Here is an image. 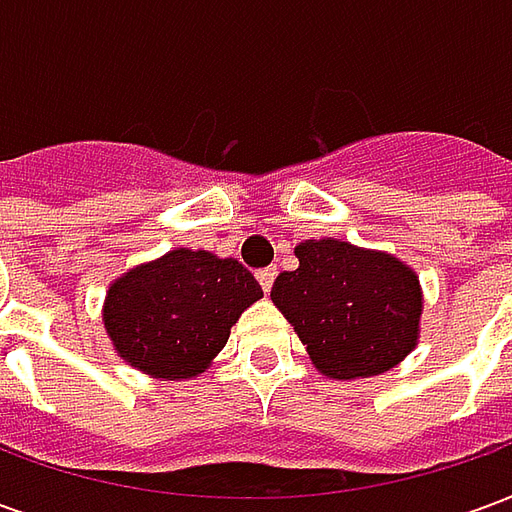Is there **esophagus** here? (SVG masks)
I'll return each mask as SVG.
<instances>
[{
	"label": "esophagus",
	"mask_w": 512,
	"mask_h": 512,
	"mask_svg": "<svg viewBox=\"0 0 512 512\" xmlns=\"http://www.w3.org/2000/svg\"><path fill=\"white\" fill-rule=\"evenodd\" d=\"M274 279H277V268L274 266L257 271V282H260V288L266 290V293H271V288H274Z\"/></svg>",
	"instance_id": "1"
}]
</instances>
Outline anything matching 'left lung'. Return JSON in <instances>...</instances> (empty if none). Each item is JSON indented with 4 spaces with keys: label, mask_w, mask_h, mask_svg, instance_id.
<instances>
[{
    "label": "left lung",
    "mask_w": 512,
    "mask_h": 512,
    "mask_svg": "<svg viewBox=\"0 0 512 512\" xmlns=\"http://www.w3.org/2000/svg\"><path fill=\"white\" fill-rule=\"evenodd\" d=\"M271 301L326 378L354 381L400 365L419 343L422 285L400 257L340 238L301 241Z\"/></svg>",
    "instance_id": "8db88e82"
}]
</instances>
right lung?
Listing matches in <instances>:
<instances>
[{"label": "right lung", "mask_w": 512, "mask_h": 512, "mask_svg": "<svg viewBox=\"0 0 512 512\" xmlns=\"http://www.w3.org/2000/svg\"><path fill=\"white\" fill-rule=\"evenodd\" d=\"M260 299L263 288L235 257L180 246L120 274L101 318L115 354L134 370L189 381L211 367L241 312Z\"/></svg>", "instance_id": "1"}]
</instances>
